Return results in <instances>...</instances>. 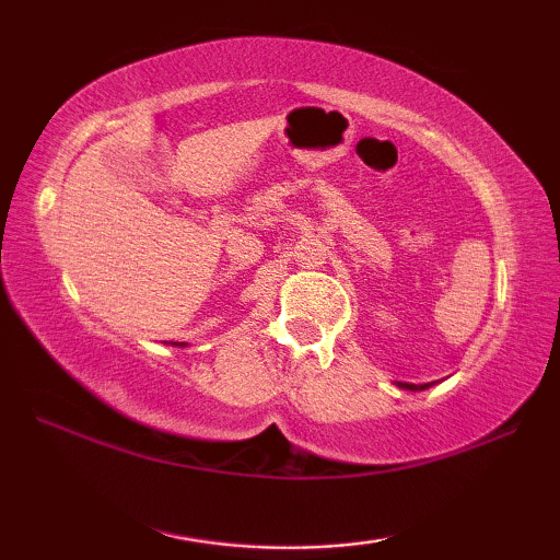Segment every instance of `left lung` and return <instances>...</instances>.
Returning a JSON list of instances; mask_svg holds the SVG:
<instances>
[{"label":"left lung","mask_w":560,"mask_h":560,"mask_svg":"<svg viewBox=\"0 0 560 560\" xmlns=\"http://www.w3.org/2000/svg\"><path fill=\"white\" fill-rule=\"evenodd\" d=\"M434 383H424V385H412V383H397V387H402V390H412V393H417V390H428V387H432Z\"/></svg>","instance_id":"obj_1"}]
</instances>
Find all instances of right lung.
I'll return each instance as SVG.
<instances>
[{
  "label": "right lung",
  "mask_w": 560,
  "mask_h": 560,
  "mask_svg": "<svg viewBox=\"0 0 560 560\" xmlns=\"http://www.w3.org/2000/svg\"><path fill=\"white\" fill-rule=\"evenodd\" d=\"M167 346H175V348H185L187 343H175V340H173V343H167Z\"/></svg>",
  "instance_id": "obj_1"
}]
</instances>
